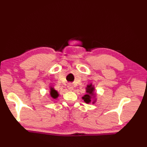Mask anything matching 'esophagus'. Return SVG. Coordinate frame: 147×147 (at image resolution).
Masks as SVG:
<instances>
[{
	"instance_id": "1",
	"label": "esophagus",
	"mask_w": 147,
	"mask_h": 147,
	"mask_svg": "<svg viewBox=\"0 0 147 147\" xmlns=\"http://www.w3.org/2000/svg\"><path fill=\"white\" fill-rule=\"evenodd\" d=\"M68 89H69V91H72V90H73V88L72 87V86H68Z\"/></svg>"
}]
</instances>
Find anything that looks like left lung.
Returning a JSON list of instances; mask_svg holds the SVG:
<instances>
[{
	"mask_svg": "<svg viewBox=\"0 0 147 147\" xmlns=\"http://www.w3.org/2000/svg\"><path fill=\"white\" fill-rule=\"evenodd\" d=\"M94 87L93 85H92V84H89V85L87 86L86 88V94L84 95L83 97H82L83 100H84V102H86V104L90 103L92 100V98H94L96 94L94 92ZM96 102V99L94 100V101H92V104H94V102Z\"/></svg>",
	"mask_w": 147,
	"mask_h": 147,
	"instance_id": "8db88e82",
	"label": "left lung"
}]
</instances>
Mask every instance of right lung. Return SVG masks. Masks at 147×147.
<instances>
[{
    "mask_svg": "<svg viewBox=\"0 0 147 147\" xmlns=\"http://www.w3.org/2000/svg\"><path fill=\"white\" fill-rule=\"evenodd\" d=\"M50 96L53 99H56L59 96V94L57 91H56L54 88H50Z\"/></svg>",
    "mask_w": 147,
    "mask_h": 147,
    "instance_id": "1",
    "label": "right lung"
}]
</instances>
